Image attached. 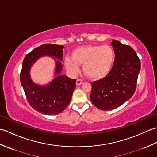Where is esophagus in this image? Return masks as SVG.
I'll return each mask as SVG.
<instances>
[{"mask_svg":"<svg viewBox=\"0 0 157 157\" xmlns=\"http://www.w3.org/2000/svg\"><path fill=\"white\" fill-rule=\"evenodd\" d=\"M82 83H84V80H82V79H78L76 80V85L77 86H79L81 85Z\"/></svg>","mask_w":157,"mask_h":157,"instance_id":"esophagus-1","label":"esophagus"}]
</instances>
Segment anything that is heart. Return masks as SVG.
<instances>
[{
    "instance_id": "obj_1",
    "label": "heart",
    "mask_w": 157,
    "mask_h": 157,
    "mask_svg": "<svg viewBox=\"0 0 157 157\" xmlns=\"http://www.w3.org/2000/svg\"><path fill=\"white\" fill-rule=\"evenodd\" d=\"M115 56V52L110 46L86 45L73 50L72 58L67 57L65 64L73 74L78 72L79 65H83L86 75L92 79H100L111 71Z\"/></svg>"
}]
</instances>
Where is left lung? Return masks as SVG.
Wrapping results in <instances>:
<instances>
[{
	"mask_svg": "<svg viewBox=\"0 0 157 157\" xmlns=\"http://www.w3.org/2000/svg\"><path fill=\"white\" fill-rule=\"evenodd\" d=\"M115 57L107 75L92 82L90 100L96 108L109 111L119 107L132 97L140 71V60L131 46L113 40Z\"/></svg>",
	"mask_w": 157,
	"mask_h": 157,
	"instance_id": "8db88e82",
	"label": "left lung"
}]
</instances>
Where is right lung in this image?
<instances>
[{
  "label": "right lung",
  "instance_id": "1",
  "mask_svg": "<svg viewBox=\"0 0 157 157\" xmlns=\"http://www.w3.org/2000/svg\"><path fill=\"white\" fill-rule=\"evenodd\" d=\"M63 48L62 45L43 44L26 55L23 61L20 81L26 98L33 109L42 114L56 115L64 111L71 99L76 79L59 75L62 69L59 61H56L55 75H57L47 86L35 84L29 77V69L36 60L44 55L54 56L62 61Z\"/></svg>",
  "mask_w": 157,
  "mask_h": 157
}]
</instances>
